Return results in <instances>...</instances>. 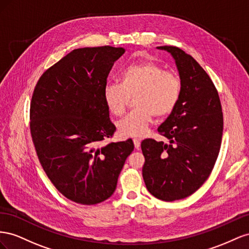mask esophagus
Listing matches in <instances>:
<instances>
[{
  "instance_id": "obj_1",
  "label": "esophagus",
  "mask_w": 249,
  "mask_h": 249,
  "mask_svg": "<svg viewBox=\"0 0 249 249\" xmlns=\"http://www.w3.org/2000/svg\"><path fill=\"white\" fill-rule=\"evenodd\" d=\"M133 144H134V147H136V149H140L141 147V140L140 139H133Z\"/></svg>"
}]
</instances>
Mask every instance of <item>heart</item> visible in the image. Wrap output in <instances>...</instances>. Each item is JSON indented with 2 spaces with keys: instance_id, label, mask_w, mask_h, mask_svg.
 Listing matches in <instances>:
<instances>
[{
  "instance_id": "b5f03b06",
  "label": "heart",
  "mask_w": 249,
  "mask_h": 249,
  "mask_svg": "<svg viewBox=\"0 0 249 249\" xmlns=\"http://www.w3.org/2000/svg\"><path fill=\"white\" fill-rule=\"evenodd\" d=\"M180 96V81L174 73L146 60L126 68L121 83L105 85L103 97L111 115L121 117L134 97L136 109L118 123L121 136L142 138L149 130L153 116L169 115Z\"/></svg>"
}]
</instances>
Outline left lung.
<instances>
[{
    "label": "left lung",
    "mask_w": 249,
    "mask_h": 249,
    "mask_svg": "<svg viewBox=\"0 0 249 249\" xmlns=\"http://www.w3.org/2000/svg\"><path fill=\"white\" fill-rule=\"evenodd\" d=\"M172 55L180 78V96L158 131L168 141L142 142L147 190L164 201L183 199L208 179L220 151L223 113L218 91L191 55L172 46L158 47Z\"/></svg>",
    "instance_id": "8db88e82"
}]
</instances>
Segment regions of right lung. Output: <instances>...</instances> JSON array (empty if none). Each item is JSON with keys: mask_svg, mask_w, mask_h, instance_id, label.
<instances>
[{"mask_svg": "<svg viewBox=\"0 0 249 249\" xmlns=\"http://www.w3.org/2000/svg\"><path fill=\"white\" fill-rule=\"evenodd\" d=\"M125 49H75L41 75L30 105V130L41 167L68 199L97 204L109 198L133 142L100 146L116 126L103 90Z\"/></svg>", "mask_w": 249, "mask_h": 249, "instance_id": "right-lung-1", "label": "right lung"}]
</instances>
